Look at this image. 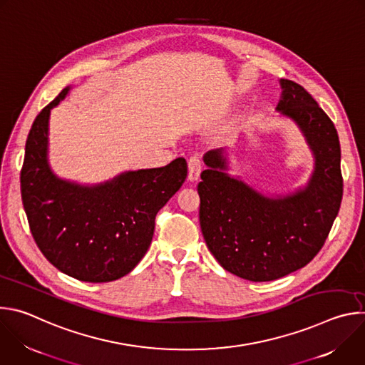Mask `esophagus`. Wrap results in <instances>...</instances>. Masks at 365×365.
Returning a JSON list of instances; mask_svg holds the SVG:
<instances>
[{
  "mask_svg": "<svg viewBox=\"0 0 365 365\" xmlns=\"http://www.w3.org/2000/svg\"><path fill=\"white\" fill-rule=\"evenodd\" d=\"M187 168H189V175H187L189 180L190 182L197 180L199 175L202 172V160H200L199 155H192V158L187 162Z\"/></svg>",
  "mask_w": 365,
  "mask_h": 365,
  "instance_id": "esophagus-1",
  "label": "esophagus"
}]
</instances>
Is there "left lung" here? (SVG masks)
I'll return each instance as SVG.
<instances>
[{"label":"left lung","instance_id":"obj_1","mask_svg":"<svg viewBox=\"0 0 365 365\" xmlns=\"http://www.w3.org/2000/svg\"><path fill=\"white\" fill-rule=\"evenodd\" d=\"M276 111L296 124L314 155L307 183L267 196L231 176L228 151L203 155L197 185L199 221L207 248L230 273L270 282L304 267L324 247L342 199L341 147L336 128L304 88L280 79Z\"/></svg>","mask_w":365,"mask_h":365}]
</instances>
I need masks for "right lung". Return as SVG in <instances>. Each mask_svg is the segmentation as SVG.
Listing matches in <instances>:
<instances>
[{
	"mask_svg": "<svg viewBox=\"0 0 365 365\" xmlns=\"http://www.w3.org/2000/svg\"><path fill=\"white\" fill-rule=\"evenodd\" d=\"M69 91L66 86L31 125L21 199L33 238L51 264L81 282H113L128 274L147 252L155 215L183 185L187 165L179 158L95 185L59 178L48 163V120Z\"/></svg>",
	"mask_w": 365,
	"mask_h": 365,
	"instance_id": "right-lung-1",
	"label": "right lung"
}]
</instances>
